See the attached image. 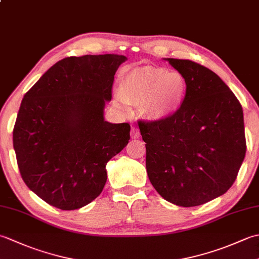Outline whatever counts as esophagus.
Segmentation results:
<instances>
[{"label":"esophagus","instance_id":"34e87169","mask_svg":"<svg viewBox=\"0 0 259 259\" xmlns=\"http://www.w3.org/2000/svg\"><path fill=\"white\" fill-rule=\"evenodd\" d=\"M139 137H140V133H139L138 129H137V128L131 129V138H133V139H138Z\"/></svg>","mask_w":259,"mask_h":259}]
</instances>
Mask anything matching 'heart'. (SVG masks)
Segmentation results:
<instances>
[{"label":"heart","mask_w":259,"mask_h":259,"mask_svg":"<svg viewBox=\"0 0 259 259\" xmlns=\"http://www.w3.org/2000/svg\"><path fill=\"white\" fill-rule=\"evenodd\" d=\"M188 82L178 71L144 65L122 73L118 101L138 106L144 119L164 120L177 113L185 104Z\"/></svg>","instance_id":"1"}]
</instances>
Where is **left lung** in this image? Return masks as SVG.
I'll use <instances>...</instances> for the list:
<instances>
[{
	"label": "left lung",
	"instance_id": "obj_1",
	"mask_svg": "<svg viewBox=\"0 0 259 259\" xmlns=\"http://www.w3.org/2000/svg\"><path fill=\"white\" fill-rule=\"evenodd\" d=\"M188 82L185 104L172 117L139 120L148 177L164 199L195 207L224 195L246 153L238 99L211 70L191 60L168 59Z\"/></svg>",
	"mask_w": 259,
	"mask_h": 259
}]
</instances>
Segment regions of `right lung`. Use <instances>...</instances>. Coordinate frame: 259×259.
<instances>
[{
	"label": "right lung",
	"mask_w": 259,
	"mask_h": 259,
	"mask_svg": "<svg viewBox=\"0 0 259 259\" xmlns=\"http://www.w3.org/2000/svg\"><path fill=\"white\" fill-rule=\"evenodd\" d=\"M117 54L68 57L25 93L13 147L25 185L49 205L79 209L101 194L107 162L128 145L130 124L104 121Z\"/></svg>",
	"instance_id": "right-lung-1"
}]
</instances>
